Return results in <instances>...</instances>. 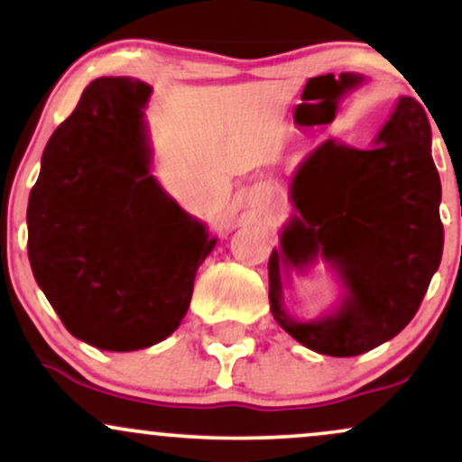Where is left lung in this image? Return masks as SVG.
<instances>
[{
  "mask_svg": "<svg viewBox=\"0 0 462 462\" xmlns=\"http://www.w3.org/2000/svg\"><path fill=\"white\" fill-rule=\"evenodd\" d=\"M371 145L330 139L310 153L293 180V193L306 190L309 201L269 258L273 319L326 356H358L404 330L441 263V180L423 106L400 97ZM319 255L348 295L332 316L298 322L282 309L279 267L303 271Z\"/></svg>",
  "mask_w": 462,
  "mask_h": 462,
  "instance_id": "8db88e82",
  "label": "left lung"
}]
</instances>
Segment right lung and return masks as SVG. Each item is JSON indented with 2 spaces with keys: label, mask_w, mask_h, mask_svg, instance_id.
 <instances>
[{
  "label": "right lung",
  "mask_w": 462,
  "mask_h": 462,
  "mask_svg": "<svg viewBox=\"0 0 462 462\" xmlns=\"http://www.w3.org/2000/svg\"><path fill=\"white\" fill-rule=\"evenodd\" d=\"M141 79L97 78L47 141L28 201L36 282L73 337L108 352L167 338L217 238L150 176Z\"/></svg>",
  "instance_id": "1"
}]
</instances>
